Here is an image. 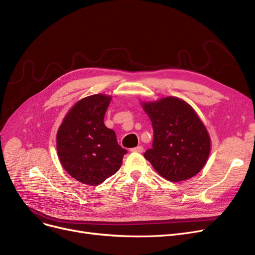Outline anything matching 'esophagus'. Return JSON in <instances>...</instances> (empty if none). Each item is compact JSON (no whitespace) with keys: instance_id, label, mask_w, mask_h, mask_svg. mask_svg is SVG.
<instances>
[{"instance_id":"esophagus-1","label":"esophagus","mask_w":255,"mask_h":255,"mask_svg":"<svg viewBox=\"0 0 255 255\" xmlns=\"http://www.w3.org/2000/svg\"><path fill=\"white\" fill-rule=\"evenodd\" d=\"M131 151L132 152H138V153H142L144 151V148L142 146H137L135 148H132L131 149Z\"/></svg>"}]
</instances>
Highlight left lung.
<instances>
[{
	"instance_id": "1",
	"label": "left lung",
	"mask_w": 255,
	"mask_h": 255,
	"mask_svg": "<svg viewBox=\"0 0 255 255\" xmlns=\"http://www.w3.org/2000/svg\"><path fill=\"white\" fill-rule=\"evenodd\" d=\"M142 106L152 122V148L145 158L166 180L186 181L199 173L210 153V136L193 108L174 97Z\"/></svg>"
}]
</instances>
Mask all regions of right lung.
<instances>
[{
	"instance_id": "add662e5",
	"label": "right lung",
	"mask_w": 255,
	"mask_h": 255,
	"mask_svg": "<svg viewBox=\"0 0 255 255\" xmlns=\"http://www.w3.org/2000/svg\"><path fill=\"white\" fill-rule=\"evenodd\" d=\"M111 97L94 94L79 101L66 115L56 134V149L64 169L75 180L98 186L122 166L127 150L116 132L104 124Z\"/></svg>"
}]
</instances>
